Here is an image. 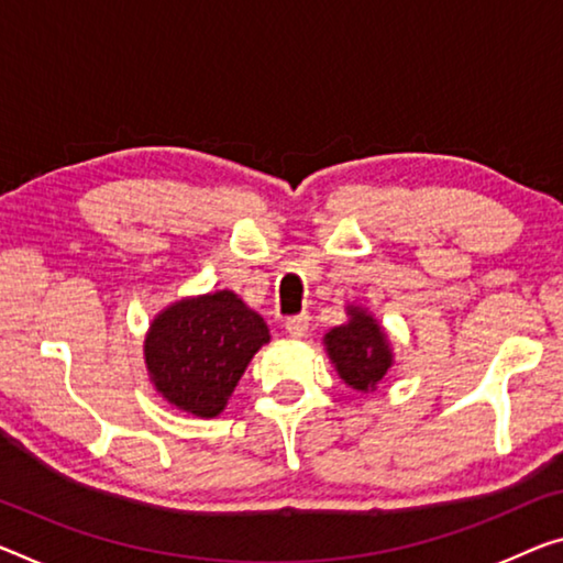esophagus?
I'll return each mask as SVG.
<instances>
[{"label":"esophagus","instance_id":"34e87169","mask_svg":"<svg viewBox=\"0 0 563 563\" xmlns=\"http://www.w3.org/2000/svg\"><path fill=\"white\" fill-rule=\"evenodd\" d=\"M284 330H287V334L294 336V340H301V336H307L309 332V317L307 314L289 317L287 322H284Z\"/></svg>","mask_w":563,"mask_h":563}]
</instances>
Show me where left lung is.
Here are the masks:
<instances>
[{"label": "left lung", "instance_id": "1", "mask_svg": "<svg viewBox=\"0 0 563 563\" xmlns=\"http://www.w3.org/2000/svg\"><path fill=\"white\" fill-rule=\"evenodd\" d=\"M347 314V322L324 334L327 354L352 390H375L393 367L390 340L367 309L350 305Z\"/></svg>", "mask_w": 563, "mask_h": 563}]
</instances>
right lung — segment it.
Returning a JSON list of instances; mask_svg holds the SVG:
<instances>
[{
	"instance_id": "obj_1",
	"label": "right lung",
	"mask_w": 563,
	"mask_h": 563,
	"mask_svg": "<svg viewBox=\"0 0 563 563\" xmlns=\"http://www.w3.org/2000/svg\"><path fill=\"white\" fill-rule=\"evenodd\" d=\"M269 327L236 294L223 289L180 299L153 319L145 334V367L173 408L216 418Z\"/></svg>"
}]
</instances>
